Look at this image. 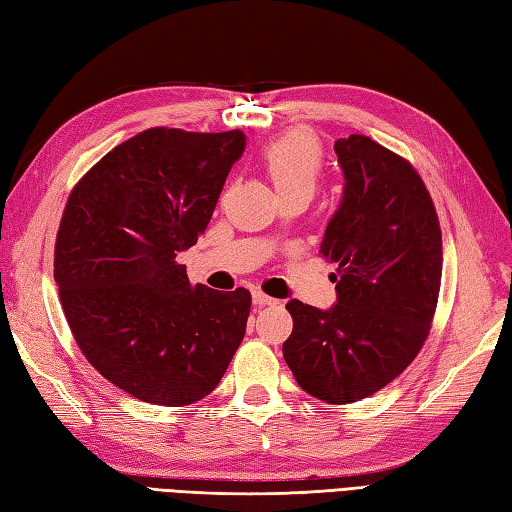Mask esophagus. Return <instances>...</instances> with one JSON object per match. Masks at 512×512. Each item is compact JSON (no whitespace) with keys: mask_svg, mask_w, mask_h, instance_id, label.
Returning <instances> with one entry per match:
<instances>
[{"mask_svg":"<svg viewBox=\"0 0 512 512\" xmlns=\"http://www.w3.org/2000/svg\"><path fill=\"white\" fill-rule=\"evenodd\" d=\"M253 303H255V305H259V307H264V305H275L277 301H275V299H270L268 294L255 290V292H253Z\"/></svg>","mask_w":512,"mask_h":512,"instance_id":"obj_1","label":"esophagus"}]
</instances>
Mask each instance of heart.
Segmentation results:
<instances>
[{"label": "heart", "instance_id": "1", "mask_svg": "<svg viewBox=\"0 0 512 512\" xmlns=\"http://www.w3.org/2000/svg\"><path fill=\"white\" fill-rule=\"evenodd\" d=\"M261 161L279 196L292 192H312L323 170V150L310 133H290L272 141L261 152Z\"/></svg>", "mask_w": 512, "mask_h": 512}]
</instances>
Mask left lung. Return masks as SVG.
I'll list each match as a JSON object with an SVG mask.
<instances>
[{"label":"left lung","instance_id":"left-lung-1","mask_svg":"<svg viewBox=\"0 0 512 512\" xmlns=\"http://www.w3.org/2000/svg\"><path fill=\"white\" fill-rule=\"evenodd\" d=\"M342 198L320 242L338 272L329 310L288 301L294 327L283 358L299 386L351 403L390 384L430 334L443 272V240L421 176L364 135L334 144Z\"/></svg>","mask_w":512,"mask_h":512}]
</instances>
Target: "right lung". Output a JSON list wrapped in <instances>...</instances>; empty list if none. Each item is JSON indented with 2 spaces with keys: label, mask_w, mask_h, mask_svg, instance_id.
Instances as JSON below:
<instances>
[{
  "label": "right lung",
  "mask_w": 512,
  "mask_h": 512,
  "mask_svg": "<svg viewBox=\"0 0 512 512\" xmlns=\"http://www.w3.org/2000/svg\"><path fill=\"white\" fill-rule=\"evenodd\" d=\"M246 135L148 128L82 176L54 251V279L80 351L154 406H189L240 347L251 292L192 285L176 255L205 233Z\"/></svg>",
  "instance_id": "1"
}]
</instances>
